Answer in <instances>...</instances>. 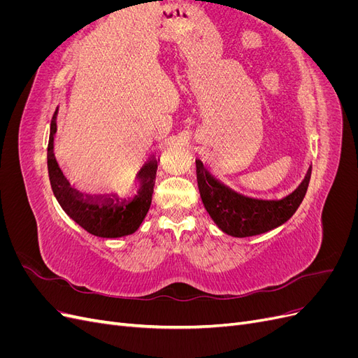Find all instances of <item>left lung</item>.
<instances>
[{
    "label": "left lung",
    "mask_w": 358,
    "mask_h": 358,
    "mask_svg": "<svg viewBox=\"0 0 358 358\" xmlns=\"http://www.w3.org/2000/svg\"><path fill=\"white\" fill-rule=\"evenodd\" d=\"M197 183L206 210L218 229L233 237L257 236L287 222L306 196L312 167L297 189L280 200H258L242 196L220 182L196 159Z\"/></svg>",
    "instance_id": "8db88e82"
}]
</instances>
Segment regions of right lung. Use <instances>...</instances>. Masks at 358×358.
Segmentation results:
<instances>
[{"instance_id": "right-lung-1", "label": "right lung", "mask_w": 358, "mask_h": 358, "mask_svg": "<svg viewBox=\"0 0 358 358\" xmlns=\"http://www.w3.org/2000/svg\"><path fill=\"white\" fill-rule=\"evenodd\" d=\"M57 115L53 113L50 121V136L48 145V170L53 194L70 218L78 222L88 233L113 239L133 234L145 216L152 201L155 176H157V159L146 162L140 169L137 180L140 188L137 196L133 199L121 200L116 194L110 196H88L70 187L69 180L62 175L58 162L53 155V136L57 133Z\"/></svg>"}]
</instances>
